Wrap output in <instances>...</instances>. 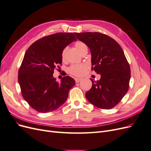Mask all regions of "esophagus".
I'll list each match as a JSON object with an SVG mask.
<instances>
[{
    "label": "esophagus",
    "mask_w": 151,
    "mask_h": 151,
    "mask_svg": "<svg viewBox=\"0 0 151 151\" xmlns=\"http://www.w3.org/2000/svg\"><path fill=\"white\" fill-rule=\"evenodd\" d=\"M81 81H82L81 78H77V77H76V78H75V81H76V83H79V82Z\"/></svg>",
    "instance_id": "esophagus-1"
}]
</instances>
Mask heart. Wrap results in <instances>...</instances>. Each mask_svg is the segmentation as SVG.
Wrapping results in <instances>:
<instances>
[{
	"label": "heart",
	"instance_id": "1",
	"mask_svg": "<svg viewBox=\"0 0 151 151\" xmlns=\"http://www.w3.org/2000/svg\"><path fill=\"white\" fill-rule=\"evenodd\" d=\"M75 47L81 54H82L85 51H87V50H88V47H87V45L84 42H81V41L77 42L75 43ZM67 50V47L64 48L62 50V54H61L62 60H65ZM88 68V65L86 64V63L73 64L68 68V72L73 76H81L84 74Z\"/></svg>",
	"mask_w": 151,
	"mask_h": 151
}]
</instances>
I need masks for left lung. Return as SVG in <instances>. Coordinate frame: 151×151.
I'll return each mask as SVG.
<instances>
[{
    "instance_id": "left-lung-1",
    "label": "left lung",
    "mask_w": 151,
    "mask_h": 151,
    "mask_svg": "<svg viewBox=\"0 0 151 151\" xmlns=\"http://www.w3.org/2000/svg\"><path fill=\"white\" fill-rule=\"evenodd\" d=\"M91 53L92 70L101 75L91 79L92 88L86 93L87 99L101 109H111L118 104L129 88L130 68L120 45L112 38L98 32L75 33Z\"/></svg>"
}]
</instances>
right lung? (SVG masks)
Wrapping results in <instances>:
<instances>
[{"mask_svg": "<svg viewBox=\"0 0 151 151\" xmlns=\"http://www.w3.org/2000/svg\"><path fill=\"white\" fill-rule=\"evenodd\" d=\"M76 40L71 33H55L36 41L26 50L18 72V83L22 97L37 111H53L66 101L75 80L67 76L58 83L53 74L62 64L63 49Z\"/></svg>", "mask_w": 151, "mask_h": 151, "instance_id": "add662e5", "label": "right lung"}]
</instances>
